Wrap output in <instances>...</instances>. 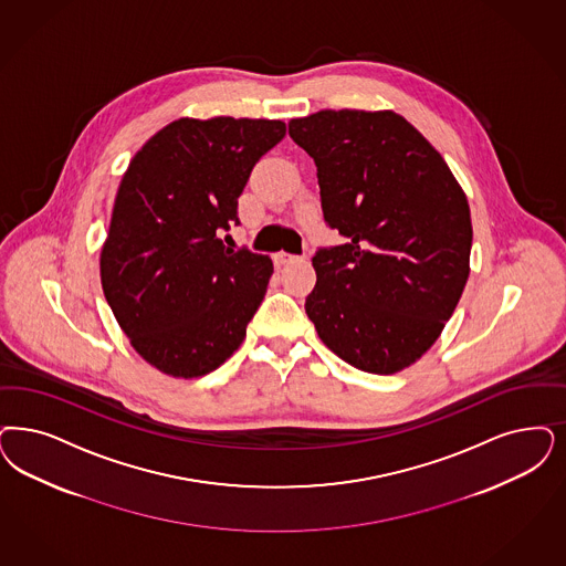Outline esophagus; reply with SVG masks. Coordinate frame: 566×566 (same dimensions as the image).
I'll use <instances>...</instances> for the list:
<instances>
[{"instance_id":"1","label":"esophagus","mask_w":566,"mask_h":566,"mask_svg":"<svg viewBox=\"0 0 566 566\" xmlns=\"http://www.w3.org/2000/svg\"><path fill=\"white\" fill-rule=\"evenodd\" d=\"M273 261H275V265H286V263L298 261V256L289 253H275L273 254Z\"/></svg>"}]
</instances>
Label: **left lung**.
Returning <instances> with one entry per match:
<instances>
[{"mask_svg":"<svg viewBox=\"0 0 566 566\" xmlns=\"http://www.w3.org/2000/svg\"><path fill=\"white\" fill-rule=\"evenodd\" d=\"M289 134L315 160L324 219L345 238L313 256L305 312L353 368L401 371L434 345L464 293L467 195L392 111H319L293 118Z\"/></svg>","mask_w":566,"mask_h":566,"instance_id":"1","label":"left lung"}]
</instances>
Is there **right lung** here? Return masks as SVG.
<instances>
[{
  "label": "right lung",
  "mask_w": 566,
  "mask_h": 566,
  "mask_svg": "<svg viewBox=\"0 0 566 566\" xmlns=\"http://www.w3.org/2000/svg\"><path fill=\"white\" fill-rule=\"evenodd\" d=\"M286 136L268 118H177L120 179L99 254L102 291L132 347L174 378L217 370L242 345L272 259L226 249L256 160Z\"/></svg>",
  "instance_id": "1"
}]
</instances>
